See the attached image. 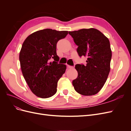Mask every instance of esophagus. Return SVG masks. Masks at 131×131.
<instances>
[{"mask_svg":"<svg viewBox=\"0 0 131 131\" xmlns=\"http://www.w3.org/2000/svg\"><path fill=\"white\" fill-rule=\"evenodd\" d=\"M67 67H68V68H69V69H72V68H74V67L70 66H69V65H67Z\"/></svg>","mask_w":131,"mask_h":131,"instance_id":"34e87169","label":"esophagus"}]
</instances>
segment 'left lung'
I'll list each match as a JSON object with an SVG mask.
<instances>
[{"instance_id":"obj_1","label":"left lung","mask_w":131,"mask_h":131,"mask_svg":"<svg viewBox=\"0 0 131 131\" xmlns=\"http://www.w3.org/2000/svg\"><path fill=\"white\" fill-rule=\"evenodd\" d=\"M69 34L78 46L79 56L88 58L85 66H75L78 75L73 81L74 89L84 96L96 94L103 87L110 70L112 53L109 39L93 28L69 31Z\"/></svg>"}]
</instances>
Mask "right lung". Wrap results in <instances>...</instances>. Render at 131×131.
Wrapping results in <instances>:
<instances>
[{
	"mask_svg": "<svg viewBox=\"0 0 131 131\" xmlns=\"http://www.w3.org/2000/svg\"><path fill=\"white\" fill-rule=\"evenodd\" d=\"M68 34V31L45 29L31 34L23 43L19 55L22 73L31 91L38 97L49 98L57 92L58 81L67 67L57 62L56 44ZM52 59L54 61L51 62Z\"/></svg>",
	"mask_w": 131,
	"mask_h": 131,
	"instance_id": "add662e5",
	"label": "right lung"
}]
</instances>
